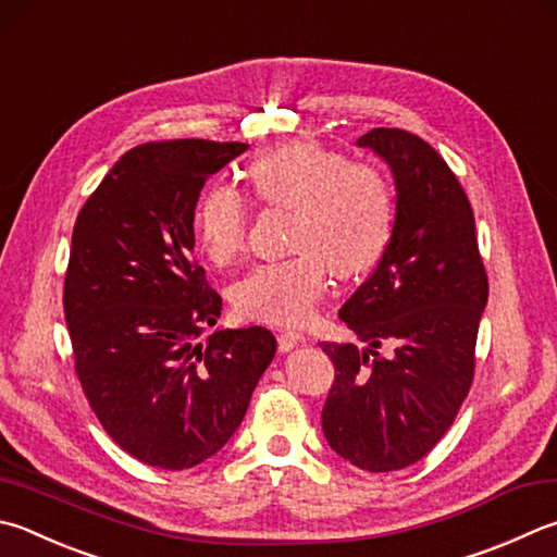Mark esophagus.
I'll return each mask as SVG.
<instances>
[{
	"mask_svg": "<svg viewBox=\"0 0 557 557\" xmlns=\"http://www.w3.org/2000/svg\"><path fill=\"white\" fill-rule=\"evenodd\" d=\"M299 343H305V333H301V331H297V329H285V331H280V336H277V346H280V350H282V352H289L292 348H297Z\"/></svg>",
	"mask_w": 557,
	"mask_h": 557,
	"instance_id": "esophagus-1",
	"label": "esophagus"
}]
</instances>
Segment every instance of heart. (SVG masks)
Wrapping results in <instances>:
<instances>
[{"label":"heart","instance_id":"1","mask_svg":"<svg viewBox=\"0 0 557 557\" xmlns=\"http://www.w3.org/2000/svg\"><path fill=\"white\" fill-rule=\"evenodd\" d=\"M265 207L289 211V258L252 268L234 287L248 319L305 321L329 287L331 272L350 280L375 265L392 231V191L377 168L350 163L317 144H285L248 168ZM248 205L240 191L214 185L201 197L195 231L209 260L226 265L246 240Z\"/></svg>","mask_w":557,"mask_h":557}]
</instances>
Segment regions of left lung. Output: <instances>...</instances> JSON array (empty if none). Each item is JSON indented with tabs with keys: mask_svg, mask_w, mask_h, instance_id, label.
<instances>
[{
	"mask_svg": "<svg viewBox=\"0 0 557 557\" xmlns=\"http://www.w3.org/2000/svg\"><path fill=\"white\" fill-rule=\"evenodd\" d=\"M356 146L387 163L397 205L377 268L338 311L366 348L319 343L336 368L321 426L343 460L389 472L436 446L468 397L490 285L446 160L401 128H372ZM384 339L389 359L374 350Z\"/></svg>",
	"mask_w": 557,
	"mask_h": 557,
	"instance_id": "left-lung-1",
	"label": "left lung"
}]
</instances>
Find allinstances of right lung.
I'll list each match as a JSON object with an SVG mask.
<instances>
[{
    "mask_svg": "<svg viewBox=\"0 0 557 557\" xmlns=\"http://www.w3.org/2000/svg\"><path fill=\"white\" fill-rule=\"evenodd\" d=\"M246 144L160 140L131 148L73 228L65 323L83 389L116 446L187 470L234 436L277 341L216 329L221 297L195 262V209L209 175Z\"/></svg>",
    "mask_w": 557,
    "mask_h": 557,
    "instance_id": "right-lung-1",
    "label": "right lung"
}]
</instances>
